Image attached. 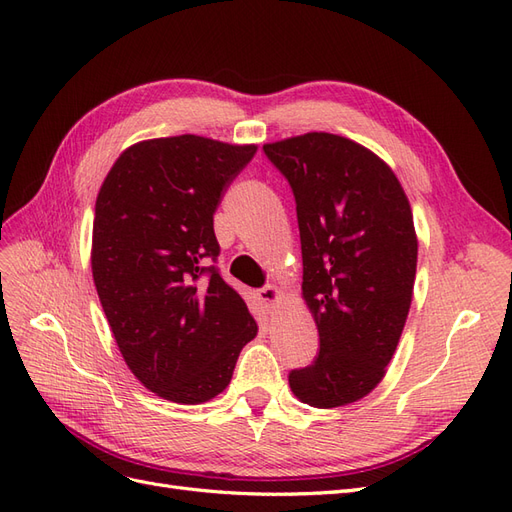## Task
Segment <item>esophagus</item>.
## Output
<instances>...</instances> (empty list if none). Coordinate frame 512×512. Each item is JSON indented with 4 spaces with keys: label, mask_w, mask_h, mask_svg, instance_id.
I'll list each match as a JSON object with an SVG mask.
<instances>
[{
    "label": "esophagus",
    "mask_w": 512,
    "mask_h": 512,
    "mask_svg": "<svg viewBox=\"0 0 512 512\" xmlns=\"http://www.w3.org/2000/svg\"><path fill=\"white\" fill-rule=\"evenodd\" d=\"M280 297H282V292H280V288H275V286H262L258 290V299L265 303L267 307H273L277 301H280Z\"/></svg>",
    "instance_id": "obj_1"
}]
</instances>
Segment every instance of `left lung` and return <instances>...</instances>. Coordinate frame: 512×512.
<instances>
[{
  "mask_svg": "<svg viewBox=\"0 0 512 512\" xmlns=\"http://www.w3.org/2000/svg\"><path fill=\"white\" fill-rule=\"evenodd\" d=\"M297 203L303 297L320 352L292 369L303 404L337 408L376 389L404 331L418 243L393 170L344 136L309 132L262 147Z\"/></svg>",
  "mask_w": 512,
  "mask_h": 512,
  "instance_id": "8db88e82",
  "label": "left lung"
}]
</instances>
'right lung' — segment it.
Segmentation results:
<instances>
[{
  "label": "right lung",
  "mask_w": 512,
  "mask_h": 512,
  "mask_svg": "<svg viewBox=\"0 0 512 512\" xmlns=\"http://www.w3.org/2000/svg\"><path fill=\"white\" fill-rule=\"evenodd\" d=\"M254 145L183 134L136 143L106 175L91 271L132 374L149 391L203 404L220 395L256 322L218 269L213 213Z\"/></svg>",
  "instance_id": "obj_1"
}]
</instances>
